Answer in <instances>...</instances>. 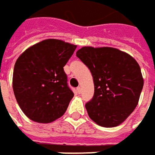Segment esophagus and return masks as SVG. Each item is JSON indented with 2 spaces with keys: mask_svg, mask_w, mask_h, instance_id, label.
Segmentation results:
<instances>
[{
  "mask_svg": "<svg viewBox=\"0 0 155 155\" xmlns=\"http://www.w3.org/2000/svg\"><path fill=\"white\" fill-rule=\"evenodd\" d=\"M76 91H77L78 94H81V87H78L76 88Z\"/></svg>",
  "mask_w": 155,
  "mask_h": 155,
  "instance_id": "34e87169",
  "label": "esophagus"
}]
</instances>
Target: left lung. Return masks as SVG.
<instances>
[{
    "label": "left lung",
    "mask_w": 155,
    "mask_h": 155,
    "mask_svg": "<svg viewBox=\"0 0 155 155\" xmlns=\"http://www.w3.org/2000/svg\"><path fill=\"white\" fill-rule=\"evenodd\" d=\"M76 56L94 78V97L85 105L89 117L105 128L124 123L136 109L143 87L138 62L111 47L85 46L77 51Z\"/></svg>",
    "instance_id": "left-lung-1"
}]
</instances>
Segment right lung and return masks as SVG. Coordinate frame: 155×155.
Instances as JSON below:
<instances>
[{
	"mask_svg": "<svg viewBox=\"0 0 155 155\" xmlns=\"http://www.w3.org/2000/svg\"><path fill=\"white\" fill-rule=\"evenodd\" d=\"M77 46L45 39L19 56L13 74L14 96L31 120L49 124L65 113L74 93L63 70Z\"/></svg>",
	"mask_w": 155,
	"mask_h": 155,
	"instance_id": "obj_1",
	"label": "right lung"
}]
</instances>
